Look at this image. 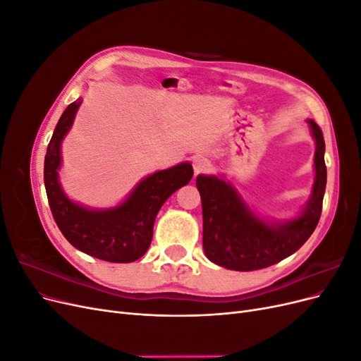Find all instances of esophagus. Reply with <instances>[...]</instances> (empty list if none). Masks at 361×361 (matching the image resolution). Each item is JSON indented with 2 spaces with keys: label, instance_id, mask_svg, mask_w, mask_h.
I'll return each mask as SVG.
<instances>
[{
  "label": "esophagus",
  "instance_id": "obj_1",
  "mask_svg": "<svg viewBox=\"0 0 361 361\" xmlns=\"http://www.w3.org/2000/svg\"><path fill=\"white\" fill-rule=\"evenodd\" d=\"M192 167H194V174H195V176H197V174L204 173V171H207V170L211 169V162L207 161L206 158H203V157H195L192 159Z\"/></svg>",
  "mask_w": 361,
  "mask_h": 361
}]
</instances>
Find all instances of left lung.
Returning a JSON list of instances; mask_svg holds the SVG:
<instances>
[{
  "instance_id": "left-lung-1",
  "label": "left lung",
  "mask_w": 361,
  "mask_h": 361,
  "mask_svg": "<svg viewBox=\"0 0 361 361\" xmlns=\"http://www.w3.org/2000/svg\"><path fill=\"white\" fill-rule=\"evenodd\" d=\"M314 140V182L301 212L285 221L260 218L223 176L199 174L202 197L203 250L214 264L233 271H255L293 255L313 233L322 212L326 185L322 130L309 118Z\"/></svg>"
}]
</instances>
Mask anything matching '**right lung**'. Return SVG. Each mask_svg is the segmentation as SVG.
Here are the masks:
<instances>
[{"mask_svg": "<svg viewBox=\"0 0 361 361\" xmlns=\"http://www.w3.org/2000/svg\"><path fill=\"white\" fill-rule=\"evenodd\" d=\"M81 102L80 97L63 111L48 145L43 180L51 212L64 238L76 250L101 260L129 264L147 251L157 214L174 191L191 180L192 166L180 162L152 173L114 207L92 209L71 200L59 180L61 143L73 125Z\"/></svg>", "mask_w": 361, "mask_h": 361, "instance_id": "right-lung-1", "label": "right lung"}]
</instances>
